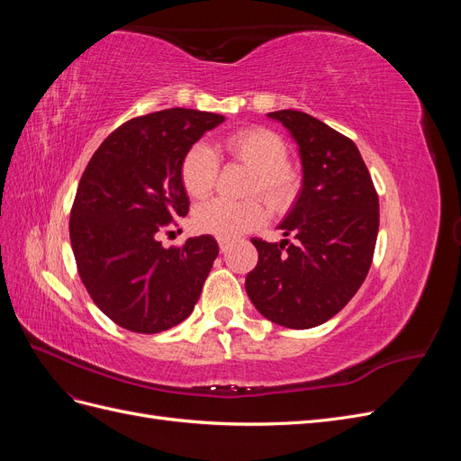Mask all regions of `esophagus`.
<instances>
[{
  "label": "esophagus",
  "mask_w": 461,
  "mask_h": 461,
  "mask_svg": "<svg viewBox=\"0 0 461 461\" xmlns=\"http://www.w3.org/2000/svg\"><path fill=\"white\" fill-rule=\"evenodd\" d=\"M219 248H221V252L225 254V252H229V248H230V244L227 242V240H219Z\"/></svg>",
  "instance_id": "1"
}]
</instances>
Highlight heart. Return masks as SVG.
<instances>
[{
	"label": "heart",
	"mask_w": 461,
	"mask_h": 461,
	"mask_svg": "<svg viewBox=\"0 0 461 461\" xmlns=\"http://www.w3.org/2000/svg\"><path fill=\"white\" fill-rule=\"evenodd\" d=\"M221 148L236 161L254 169L249 194H261L273 207L283 209L294 202L300 190V175L286 161L288 149L283 138L271 129L246 127L222 138ZM217 156L203 144H194L180 161V183L188 196L203 198L215 186ZM267 221V207L259 198L229 202L209 200L194 212V227L219 240H234Z\"/></svg>",
	"instance_id": "obj_1"
}]
</instances>
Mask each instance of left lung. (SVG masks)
Returning a JSON list of instances; mask_svg holds the SVG:
<instances>
[{"instance_id":"left-lung-1","label":"left lung","mask_w":461,"mask_h":461,"mask_svg":"<svg viewBox=\"0 0 461 461\" xmlns=\"http://www.w3.org/2000/svg\"><path fill=\"white\" fill-rule=\"evenodd\" d=\"M269 117L300 148L303 186L281 222L294 242L252 239L259 258L246 292L273 323L312 329L337 315L364 285L379 232V196L350 138L302 111Z\"/></svg>"}]
</instances>
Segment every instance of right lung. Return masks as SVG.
Masks as SVG:
<instances>
[{
  "instance_id": "right-lung-1",
  "label": "right lung",
  "mask_w": 461,
  "mask_h": 461,
  "mask_svg": "<svg viewBox=\"0 0 461 461\" xmlns=\"http://www.w3.org/2000/svg\"><path fill=\"white\" fill-rule=\"evenodd\" d=\"M222 121L183 107L134 117L82 173L68 221L77 269L94 303L122 329L161 332L194 312L219 246L202 234L167 249L158 236L188 213L185 153Z\"/></svg>"
}]
</instances>
